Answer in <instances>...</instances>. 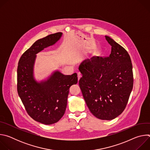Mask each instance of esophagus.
I'll return each mask as SVG.
<instances>
[{"instance_id": "34e87169", "label": "esophagus", "mask_w": 150, "mask_h": 150, "mask_svg": "<svg viewBox=\"0 0 150 150\" xmlns=\"http://www.w3.org/2000/svg\"><path fill=\"white\" fill-rule=\"evenodd\" d=\"M77 75H78V81H79L82 75H81V74L80 72H78V73L77 74Z\"/></svg>"}]
</instances>
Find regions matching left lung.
Instances as JSON below:
<instances>
[{"instance_id": "left-lung-1", "label": "left lung", "mask_w": 150, "mask_h": 150, "mask_svg": "<svg viewBox=\"0 0 150 150\" xmlns=\"http://www.w3.org/2000/svg\"><path fill=\"white\" fill-rule=\"evenodd\" d=\"M109 57H93L79 66V85L91 113L101 120H112L125 109L133 88L132 65L127 51L111 37Z\"/></svg>"}]
</instances>
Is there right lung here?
I'll return each instance as SVG.
<instances>
[{"label":"right lung","instance_id":"1","mask_svg":"<svg viewBox=\"0 0 150 150\" xmlns=\"http://www.w3.org/2000/svg\"><path fill=\"white\" fill-rule=\"evenodd\" d=\"M62 34L57 33L38 40L21 56L18 62V95L28 114L45 125L57 122L65 114L69 88L78 82L76 73L64 75L58 69L41 81H38L34 77L37 54L54 45Z\"/></svg>","mask_w":150,"mask_h":150}]
</instances>
